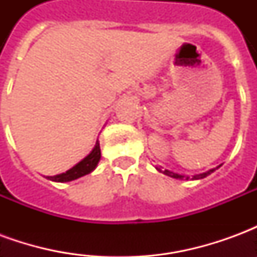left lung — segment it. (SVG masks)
<instances>
[{"instance_id":"left-lung-1","label":"left lung","mask_w":257,"mask_h":257,"mask_svg":"<svg viewBox=\"0 0 257 257\" xmlns=\"http://www.w3.org/2000/svg\"><path fill=\"white\" fill-rule=\"evenodd\" d=\"M219 168V167H217ZM158 171H161V169H158ZM215 169H210V171H208V172L205 173H201V175H197V176H194L193 179H202L205 178V176H208V175H210V173L213 172ZM161 172H164L165 175H168V176H171V178H175V179H182L184 178V176H180V175H178V173H173V172H169V171H161ZM189 179V178H187Z\"/></svg>"}]
</instances>
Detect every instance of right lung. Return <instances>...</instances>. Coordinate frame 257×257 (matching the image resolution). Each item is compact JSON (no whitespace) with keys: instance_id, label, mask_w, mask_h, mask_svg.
<instances>
[{"instance_id":"obj_1","label":"right lung","mask_w":257,"mask_h":257,"mask_svg":"<svg viewBox=\"0 0 257 257\" xmlns=\"http://www.w3.org/2000/svg\"><path fill=\"white\" fill-rule=\"evenodd\" d=\"M100 160V146L99 143H96L95 149L92 150L89 156L85 157L84 160L81 162H78L75 167H73L71 169H68L67 172L60 173V175H56V176H49V180H53V182H70V180H74V179H78L81 176H85L90 173L97 165V162Z\"/></svg>"}]
</instances>
